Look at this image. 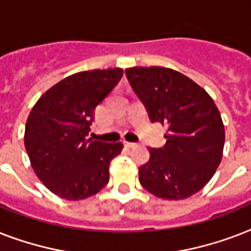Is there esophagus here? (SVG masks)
Masks as SVG:
<instances>
[{
	"mask_svg": "<svg viewBox=\"0 0 251 251\" xmlns=\"http://www.w3.org/2000/svg\"><path fill=\"white\" fill-rule=\"evenodd\" d=\"M124 145H125V147H127V149H134V147H137V143H131V142H124Z\"/></svg>",
	"mask_w": 251,
	"mask_h": 251,
	"instance_id": "esophagus-1",
	"label": "esophagus"
}]
</instances>
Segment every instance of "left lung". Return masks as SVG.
<instances>
[{
	"label": "left lung",
	"instance_id": "8db88e82",
	"mask_svg": "<svg viewBox=\"0 0 251 251\" xmlns=\"http://www.w3.org/2000/svg\"><path fill=\"white\" fill-rule=\"evenodd\" d=\"M130 86L151 122L168 126L160 149H149L139 182L155 197L178 201L198 193L223 157L226 131L211 96L190 78L172 69L130 68Z\"/></svg>",
	"mask_w": 251,
	"mask_h": 251
}]
</instances>
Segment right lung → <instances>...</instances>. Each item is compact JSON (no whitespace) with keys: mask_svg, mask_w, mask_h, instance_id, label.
I'll use <instances>...</instances> for the list:
<instances>
[{"mask_svg":"<svg viewBox=\"0 0 251 251\" xmlns=\"http://www.w3.org/2000/svg\"><path fill=\"white\" fill-rule=\"evenodd\" d=\"M122 74L118 68L73 74L49 88L27 118L25 146L31 165L41 182L61 198H88L109 181V163L124 146L87 135L96 106Z\"/></svg>","mask_w":251,"mask_h":251,"instance_id":"right-lung-1","label":"right lung"}]
</instances>
